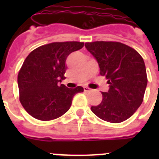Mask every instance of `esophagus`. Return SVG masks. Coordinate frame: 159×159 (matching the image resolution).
<instances>
[{"mask_svg":"<svg viewBox=\"0 0 159 159\" xmlns=\"http://www.w3.org/2000/svg\"><path fill=\"white\" fill-rule=\"evenodd\" d=\"M84 92H90V91H92V89H91V88H88V87H87V86H85V87H84Z\"/></svg>","mask_w":159,"mask_h":159,"instance_id":"1","label":"esophagus"}]
</instances>
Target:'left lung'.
Segmentation results:
<instances>
[{"label":"left lung","instance_id":"left-lung-1","mask_svg":"<svg viewBox=\"0 0 159 159\" xmlns=\"http://www.w3.org/2000/svg\"><path fill=\"white\" fill-rule=\"evenodd\" d=\"M95 57L100 75L107 79L109 90L102 92V100L92 106L99 119L118 123L127 120L142 104L147 85L144 60L134 48L119 42L95 41L85 43Z\"/></svg>","mask_w":159,"mask_h":159}]
</instances>
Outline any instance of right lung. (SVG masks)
<instances>
[{
  "label": "right lung",
  "mask_w": 159,
  "mask_h": 159,
  "mask_svg": "<svg viewBox=\"0 0 159 159\" xmlns=\"http://www.w3.org/2000/svg\"><path fill=\"white\" fill-rule=\"evenodd\" d=\"M84 43L55 42L40 46L30 52L18 73L20 101L33 118L48 121L69 110L73 96L84 88H68L64 84L66 60L70 53L80 50Z\"/></svg>",
  "instance_id": "obj_1"
}]
</instances>
